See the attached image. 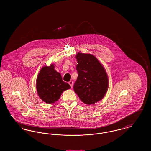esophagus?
<instances>
[{
    "label": "esophagus",
    "mask_w": 151,
    "mask_h": 151,
    "mask_svg": "<svg viewBox=\"0 0 151 151\" xmlns=\"http://www.w3.org/2000/svg\"><path fill=\"white\" fill-rule=\"evenodd\" d=\"M68 83H69V84L70 85V86L71 88H72V86H73V81L72 80H71V81H70L69 82H68Z\"/></svg>",
    "instance_id": "34e87169"
}]
</instances>
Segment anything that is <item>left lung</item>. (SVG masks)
<instances>
[{
    "label": "left lung",
    "instance_id": "1",
    "mask_svg": "<svg viewBox=\"0 0 151 151\" xmlns=\"http://www.w3.org/2000/svg\"><path fill=\"white\" fill-rule=\"evenodd\" d=\"M76 58L78 79L73 89L81 101L92 105L102 100L107 92L109 80L106 72L94 55L78 52Z\"/></svg>",
    "mask_w": 151,
    "mask_h": 151
}]
</instances>
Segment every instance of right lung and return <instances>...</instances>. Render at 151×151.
I'll return each mask as SVG.
<instances>
[{"label": "right lung", "instance_id": "1", "mask_svg": "<svg viewBox=\"0 0 151 151\" xmlns=\"http://www.w3.org/2000/svg\"><path fill=\"white\" fill-rule=\"evenodd\" d=\"M36 88L40 99L47 104L59 100L62 93L70 86L63 81L60 73L54 70V65L43 67L36 80Z\"/></svg>", "mask_w": 151, "mask_h": 151}]
</instances>
